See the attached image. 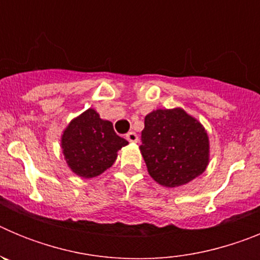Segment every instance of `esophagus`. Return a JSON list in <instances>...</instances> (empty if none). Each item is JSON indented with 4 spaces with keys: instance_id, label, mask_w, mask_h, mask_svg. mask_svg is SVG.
Wrapping results in <instances>:
<instances>
[{
    "instance_id": "1",
    "label": "esophagus",
    "mask_w": 260,
    "mask_h": 260,
    "mask_svg": "<svg viewBox=\"0 0 260 260\" xmlns=\"http://www.w3.org/2000/svg\"><path fill=\"white\" fill-rule=\"evenodd\" d=\"M126 139H127V141L130 142V143H137V142H138V135L135 134L134 132H130V133H127V134H126Z\"/></svg>"
}]
</instances>
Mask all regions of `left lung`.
<instances>
[{
	"label": "left lung",
	"mask_w": 260,
	"mask_h": 260,
	"mask_svg": "<svg viewBox=\"0 0 260 260\" xmlns=\"http://www.w3.org/2000/svg\"><path fill=\"white\" fill-rule=\"evenodd\" d=\"M139 150L150 176L165 187L189 183L210 162L207 132L182 108L156 109L147 114Z\"/></svg>",
	"instance_id": "obj_1"
}]
</instances>
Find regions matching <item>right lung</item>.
Segmentation results:
<instances>
[{"mask_svg":"<svg viewBox=\"0 0 260 260\" xmlns=\"http://www.w3.org/2000/svg\"><path fill=\"white\" fill-rule=\"evenodd\" d=\"M128 142L114 133L113 123L102 119L95 109L71 119L61 135V148L71 172L93 178L114 164L117 152Z\"/></svg>","mask_w":260,"mask_h":260,"instance_id":"obj_1","label":"right lung"}]
</instances>
